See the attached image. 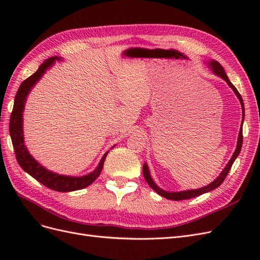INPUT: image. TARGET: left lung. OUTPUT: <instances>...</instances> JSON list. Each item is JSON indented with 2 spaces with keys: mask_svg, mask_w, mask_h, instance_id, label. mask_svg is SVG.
I'll use <instances>...</instances> for the list:
<instances>
[{
  "mask_svg": "<svg viewBox=\"0 0 260 260\" xmlns=\"http://www.w3.org/2000/svg\"><path fill=\"white\" fill-rule=\"evenodd\" d=\"M208 65H209V67L211 68L212 72H214V74H216V75L219 76L220 78H222V79L228 83V85H229L230 88L233 90V92L235 93V95H237L238 99L240 100V103H241V106H242V111H243V120H244V111H245V109H244L243 99H242V96H241V94L239 93V91L237 90V88H235V86L231 83V81L229 80V78H228V76H226V74H225V72H224L223 67H222L221 65H220L217 60H214V59L210 60V61L208 62ZM243 120H242V121H243ZM242 144H243V129H242V127H241L240 133H239V138H238L237 148H235V152L233 153V155H232V157H231V159L229 160V162L226 164V166L224 167V169L222 170L221 174H220L219 177H218L216 180L212 181V182L209 183L207 186H204V187L198 188V190H187V191H180V192H167V191L162 190V188L158 187V186H157V185L155 184V182H154L152 177H151V174H149V170H148V167H147L146 164L143 165V176H144V178H145V180H146L147 184H148L149 186H151L157 194L161 195L162 198H166V199L171 200V201H183V200H188V199H192V198H196V196H200V195H202V194H204V193H207V192H210V191H212V190H215L216 187L220 186V184H221V183L223 182L224 179H225L226 176H228V174H229V171H230V169H231V167H232V165H233L234 160L237 159V157L239 156V154H240V152H241Z\"/></svg>",
  "mask_w": 260,
  "mask_h": 260,
  "instance_id": "left-lung-1",
  "label": "left lung"
}]
</instances>
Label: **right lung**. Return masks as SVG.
<instances>
[{"label":"right lung","mask_w":260,"mask_h":260,"mask_svg":"<svg viewBox=\"0 0 260 260\" xmlns=\"http://www.w3.org/2000/svg\"><path fill=\"white\" fill-rule=\"evenodd\" d=\"M56 59L60 60L58 56L50 57L44 60V62H42L34 75H31L25 81L21 82L16 93V96H15L13 112L10 119V135L12 138L15 154H16V159L20 165V167L25 170L27 174H29L31 177L35 178L37 181H39V182L42 183L46 187L51 188V190L57 192H72L81 190V188L89 186L96 180V178L101 175L102 169H103L104 161L108 152L105 153L104 156L102 157L99 166L95 168V170L91 172V174L85 175L83 177H69L55 174V172H52L41 166V165L30 155L25 145V141H23L22 114L23 109H25L26 99L28 96V94L30 93V90L32 89V86L41 79V77L46 72V69L50 68Z\"/></svg>","instance_id":"1"}]
</instances>
